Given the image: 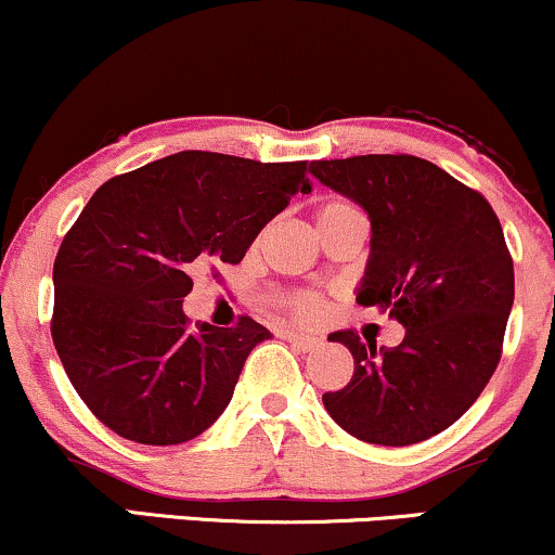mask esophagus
I'll return each mask as SVG.
<instances>
[{"mask_svg": "<svg viewBox=\"0 0 555 555\" xmlns=\"http://www.w3.org/2000/svg\"><path fill=\"white\" fill-rule=\"evenodd\" d=\"M285 340H288L293 348L304 350V353H311V350H317L319 345H322V340L319 337H311V335H296V332H288L285 335Z\"/></svg>", "mask_w": 555, "mask_h": 555, "instance_id": "esophagus-1", "label": "esophagus"}]
</instances>
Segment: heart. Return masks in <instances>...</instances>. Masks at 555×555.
I'll return each mask as SVG.
<instances>
[{"label":"heart","mask_w":555,"mask_h":555,"mask_svg":"<svg viewBox=\"0 0 555 555\" xmlns=\"http://www.w3.org/2000/svg\"><path fill=\"white\" fill-rule=\"evenodd\" d=\"M343 212H358V210L353 205H348V202L335 199V202H327V205L319 210L317 220L319 218H330V215H343ZM293 311H296V314L301 319H314L319 311H322V304H319L314 296H298L296 304H293Z\"/></svg>","instance_id":"heart-1"}]
</instances>
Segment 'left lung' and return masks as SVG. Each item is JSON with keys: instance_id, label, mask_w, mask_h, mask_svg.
Returning <instances> with one entry per match:
<instances>
[{"instance_id": "left-lung-1", "label": "left lung", "mask_w": 555, "mask_h": 555, "mask_svg": "<svg viewBox=\"0 0 555 555\" xmlns=\"http://www.w3.org/2000/svg\"><path fill=\"white\" fill-rule=\"evenodd\" d=\"M314 179L371 220L356 301L405 327L397 348L332 332L353 379L322 395L337 426L382 447H410L452 426L499 366L514 304V264L483 194L415 155L314 160Z\"/></svg>"}]
</instances>
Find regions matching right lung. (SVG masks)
Instances as JSON below:
<instances>
[{
	"mask_svg": "<svg viewBox=\"0 0 555 555\" xmlns=\"http://www.w3.org/2000/svg\"><path fill=\"white\" fill-rule=\"evenodd\" d=\"M309 194L306 163L184 150L114 176L59 246L51 337L72 387L111 431L137 444L194 439L220 418L254 345L181 309L192 275L238 264L259 231Z\"/></svg>",
	"mask_w": 555,
	"mask_h": 555,
	"instance_id": "obj_1",
	"label": "right lung"
}]
</instances>
